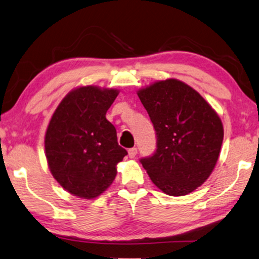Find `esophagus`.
<instances>
[{
  "label": "esophagus",
  "mask_w": 259,
  "mask_h": 259,
  "mask_svg": "<svg viewBox=\"0 0 259 259\" xmlns=\"http://www.w3.org/2000/svg\"><path fill=\"white\" fill-rule=\"evenodd\" d=\"M128 154H129V158H135L137 155V147H133V149H130L128 151Z\"/></svg>",
  "instance_id": "esophagus-1"
}]
</instances>
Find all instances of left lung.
I'll return each mask as SVG.
<instances>
[{"label": "left lung", "mask_w": 259, "mask_h": 259, "mask_svg": "<svg viewBox=\"0 0 259 259\" xmlns=\"http://www.w3.org/2000/svg\"><path fill=\"white\" fill-rule=\"evenodd\" d=\"M157 133V151L141 159L150 179L169 196L190 194L206 181L224 139L220 117L181 80H159L137 92Z\"/></svg>", "instance_id": "obj_1"}]
</instances>
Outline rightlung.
<instances>
[{
	"mask_svg": "<svg viewBox=\"0 0 259 259\" xmlns=\"http://www.w3.org/2000/svg\"><path fill=\"white\" fill-rule=\"evenodd\" d=\"M115 89L81 86L57 106L45 136L48 167L60 186L85 199L101 195L128 154L118 145L116 129L106 113L116 99Z\"/></svg>",
	"mask_w": 259,
	"mask_h": 259,
	"instance_id": "add662e5",
	"label": "right lung"
}]
</instances>
